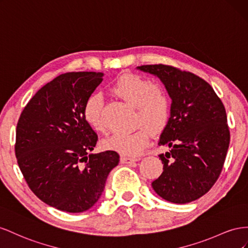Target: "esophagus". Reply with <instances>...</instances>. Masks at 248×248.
<instances>
[{"label":"esophagus","mask_w":248,"mask_h":248,"mask_svg":"<svg viewBox=\"0 0 248 248\" xmlns=\"http://www.w3.org/2000/svg\"><path fill=\"white\" fill-rule=\"evenodd\" d=\"M137 159H134V158H129V157H124V155H122L120 157V162L124 164H130V163H134V162H136Z\"/></svg>","instance_id":"34e87169"}]
</instances>
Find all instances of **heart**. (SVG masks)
<instances>
[{"instance_id":"1","label":"heart","mask_w":248,"mask_h":248,"mask_svg":"<svg viewBox=\"0 0 248 248\" xmlns=\"http://www.w3.org/2000/svg\"><path fill=\"white\" fill-rule=\"evenodd\" d=\"M111 93L135 108L134 124L139 125L132 132H116L103 141L106 150L114 151L129 157H136L150 142L151 132L163 131L171 114V101L165 87L158 81L144 77L125 74L113 83ZM102 98L90 95L85 102L83 115L95 132L104 133Z\"/></svg>"}]
</instances>
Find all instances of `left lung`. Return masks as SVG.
<instances>
[{
	"label": "left lung",
	"mask_w": 248,
	"mask_h": 248,
	"mask_svg": "<svg viewBox=\"0 0 248 248\" xmlns=\"http://www.w3.org/2000/svg\"><path fill=\"white\" fill-rule=\"evenodd\" d=\"M160 78L171 97V114L159 145L170 148L159 157L163 172L152 183L155 193L173 203L200 199L221 173L230 145L225 108L211 85L171 65H141Z\"/></svg>",
	"instance_id": "obj_1"
}]
</instances>
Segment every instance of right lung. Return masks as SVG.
Masks as SVG:
<instances>
[{
  "label": "right lung",
  "instance_id": "add662e5",
  "mask_svg": "<svg viewBox=\"0 0 248 248\" xmlns=\"http://www.w3.org/2000/svg\"><path fill=\"white\" fill-rule=\"evenodd\" d=\"M103 73H65L41 87L16 125L14 150L28 186L39 200L69 213L90 209L119 162L114 151L89 154L97 135L83 108Z\"/></svg>",
  "mask_w": 248,
  "mask_h": 248
}]
</instances>
